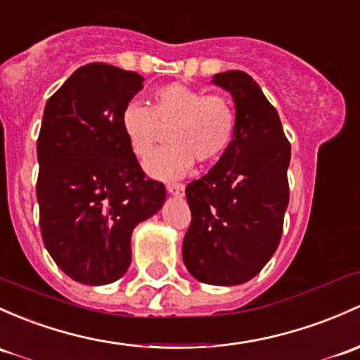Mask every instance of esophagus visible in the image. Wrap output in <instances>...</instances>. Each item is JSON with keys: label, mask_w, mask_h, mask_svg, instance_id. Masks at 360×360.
Listing matches in <instances>:
<instances>
[{"label": "esophagus", "mask_w": 360, "mask_h": 360, "mask_svg": "<svg viewBox=\"0 0 360 360\" xmlns=\"http://www.w3.org/2000/svg\"><path fill=\"white\" fill-rule=\"evenodd\" d=\"M169 195L172 196H183L184 195V186L183 184H167Z\"/></svg>", "instance_id": "34e87169"}]
</instances>
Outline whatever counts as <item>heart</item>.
<instances>
[{
	"mask_svg": "<svg viewBox=\"0 0 360 360\" xmlns=\"http://www.w3.org/2000/svg\"><path fill=\"white\" fill-rule=\"evenodd\" d=\"M160 127H170V145L155 151L145 170L155 179L172 181L186 176L195 160L207 164L224 153L236 129V113L228 98L183 82L158 88L151 107L131 101L120 113V129L139 158L153 150Z\"/></svg>",
	"mask_w": 360,
	"mask_h": 360,
	"instance_id": "1",
	"label": "heart"
}]
</instances>
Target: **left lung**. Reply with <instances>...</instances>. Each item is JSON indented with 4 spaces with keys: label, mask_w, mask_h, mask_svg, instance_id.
<instances>
[{
    "label": "left lung",
    "mask_w": 360,
    "mask_h": 360,
    "mask_svg": "<svg viewBox=\"0 0 360 360\" xmlns=\"http://www.w3.org/2000/svg\"><path fill=\"white\" fill-rule=\"evenodd\" d=\"M212 84L233 98L236 129L217 164L186 186L191 226L183 260L198 281L236 286L262 271L281 240L291 146L278 112L248 74L221 72Z\"/></svg>",
    "instance_id": "1"
}]
</instances>
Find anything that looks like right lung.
<instances>
[{
	"mask_svg": "<svg viewBox=\"0 0 360 360\" xmlns=\"http://www.w3.org/2000/svg\"><path fill=\"white\" fill-rule=\"evenodd\" d=\"M136 72L89 63L46 101L37 138V203L44 247L74 281L101 286L131 264V236L165 203L120 129L143 89Z\"/></svg>",
	"mask_w": 360,
	"mask_h": 360,
	"instance_id": "1",
	"label": "right lung"
}]
</instances>
